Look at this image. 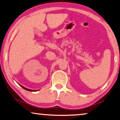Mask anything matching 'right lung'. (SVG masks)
I'll return each mask as SVG.
<instances>
[{
    "instance_id": "1",
    "label": "right lung",
    "mask_w": 120,
    "mask_h": 120,
    "mask_svg": "<svg viewBox=\"0 0 120 120\" xmlns=\"http://www.w3.org/2000/svg\"><path fill=\"white\" fill-rule=\"evenodd\" d=\"M19 84V83H18ZM19 85L20 86L22 87V88H24V89H25V90H28V91H30V92H37V91H38V90H32V89H28L27 88H25V87H24V86H21V85H20V84H19Z\"/></svg>"
}]
</instances>
